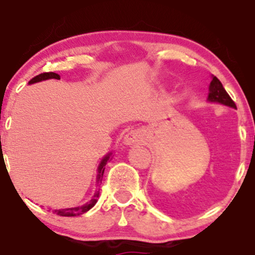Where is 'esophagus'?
<instances>
[{
  "label": "esophagus",
  "instance_id": "1",
  "mask_svg": "<svg viewBox=\"0 0 255 255\" xmlns=\"http://www.w3.org/2000/svg\"><path fill=\"white\" fill-rule=\"evenodd\" d=\"M142 140V133L140 130H130L125 135V144L126 145H134L136 142H140Z\"/></svg>",
  "mask_w": 255,
  "mask_h": 255
}]
</instances>
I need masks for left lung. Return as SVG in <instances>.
<instances>
[{
	"mask_svg": "<svg viewBox=\"0 0 255 255\" xmlns=\"http://www.w3.org/2000/svg\"><path fill=\"white\" fill-rule=\"evenodd\" d=\"M209 101L210 102H217V103L228 105V107L235 108V102L231 99V97L228 95V92L222 85L221 81L217 78L213 77L211 84H210V93H209Z\"/></svg>",
	"mask_w": 255,
	"mask_h": 255,
	"instance_id": "1",
	"label": "left lung"
}]
</instances>
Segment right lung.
Masks as SVG:
<instances>
[{
  "mask_svg": "<svg viewBox=\"0 0 255 255\" xmlns=\"http://www.w3.org/2000/svg\"><path fill=\"white\" fill-rule=\"evenodd\" d=\"M46 79H60V75L56 74L54 72H45V73H40V74L36 75L34 78H32L28 84H33V83H38V81H42V80H46ZM110 154L105 156L103 159H102L101 164L98 166V180L101 181V178L103 177L104 174V166L107 164V162L109 160ZM98 195L99 193L97 192L95 195H93V199H91L90 203H87L84 206H79V207H72V209H63V210H55V213L58 216H63V217H73V216H79V215H83L86 211H89L91 207L95 206V204L97 203L98 200Z\"/></svg>",
  "mask_w": 255,
  "mask_h": 255,
  "instance_id": "right-lung-1",
  "label": "right lung"
}]
</instances>
